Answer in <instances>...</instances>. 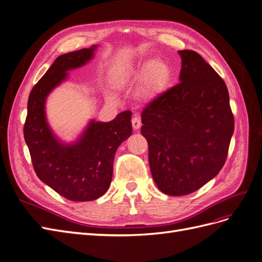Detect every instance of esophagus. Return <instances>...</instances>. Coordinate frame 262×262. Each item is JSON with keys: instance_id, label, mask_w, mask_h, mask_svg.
Returning a JSON list of instances; mask_svg holds the SVG:
<instances>
[{"instance_id": "34e87169", "label": "esophagus", "mask_w": 262, "mask_h": 262, "mask_svg": "<svg viewBox=\"0 0 262 262\" xmlns=\"http://www.w3.org/2000/svg\"><path fill=\"white\" fill-rule=\"evenodd\" d=\"M131 122H132V126H133L134 130H139L141 128V119L138 116H134L132 118Z\"/></svg>"}]
</instances>
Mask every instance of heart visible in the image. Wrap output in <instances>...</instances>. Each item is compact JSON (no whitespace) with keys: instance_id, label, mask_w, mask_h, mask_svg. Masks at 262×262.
I'll use <instances>...</instances> for the list:
<instances>
[{"instance_id":"obj_1","label":"heart","mask_w":262,"mask_h":262,"mask_svg":"<svg viewBox=\"0 0 262 262\" xmlns=\"http://www.w3.org/2000/svg\"><path fill=\"white\" fill-rule=\"evenodd\" d=\"M141 75L144 77L145 92L149 96H155L167 86L171 72L169 67L160 59L147 62L142 68Z\"/></svg>"}]
</instances>
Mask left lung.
I'll use <instances>...</instances> for the list:
<instances>
[{"label":"left lung","instance_id":"1","mask_svg":"<svg viewBox=\"0 0 262 262\" xmlns=\"http://www.w3.org/2000/svg\"><path fill=\"white\" fill-rule=\"evenodd\" d=\"M178 52L180 83L149 101L141 115L150 172L168 195L194 192L215 177L234 132L223 78L199 53Z\"/></svg>","mask_w":262,"mask_h":262}]
</instances>
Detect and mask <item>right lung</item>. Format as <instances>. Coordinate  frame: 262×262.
Here are the masks:
<instances>
[{
  "label": "right lung",
  "mask_w": 262,
  "mask_h": 262,
  "mask_svg": "<svg viewBox=\"0 0 262 262\" xmlns=\"http://www.w3.org/2000/svg\"><path fill=\"white\" fill-rule=\"evenodd\" d=\"M97 46L62 54L33 87L28 98L24 138L38 178L71 201H92L112 182L118 146L132 133L131 112L113 121L92 120L75 143L63 144L47 123L45 102L49 93L66 80L68 71L89 62Z\"/></svg>",
  "instance_id": "add662e5"
}]
</instances>
